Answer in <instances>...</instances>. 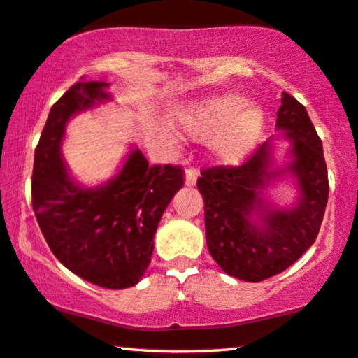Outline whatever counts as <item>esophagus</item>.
I'll list each match as a JSON object with an SVG mask.
<instances>
[{
  "instance_id": "esophagus-1",
  "label": "esophagus",
  "mask_w": 358,
  "mask_h": 358,
  "mask_svg": "<svg viewBox=\"0 0 358 358\" xmlns=\"http://www.w3.org/2000/svg\"><path fill=\"white\" fill-rule=\"evenodd\" d=\"M196 180H198V170L189 167L186 169L185 172V185L188 186V188H193V186L196 185Z\"/></svg>"
}]
</instances>
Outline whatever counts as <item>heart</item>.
Segmentation results:
<instances>
[{
	"label": "heart",
	"mask_w": 358,
	"mask_h": 358,
	"mask_svg": "<svg viewBox=\"0 0 358 358\" xmlns=\"http://www.w3.org/2000/svg\"><path fill=\"white\" fill-rule=\"evenodd\" d=\"M181 128L194 139H210V155L224 165H235L253 149L263 128V113L245 105L240 95L224 94L206 99L186 110Z\"/></svg>",
	"instance_id": "b5f03b06"
}]
</instances>
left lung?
<instances>
[{
  "mask_svg": "<svg viewBox=\"0 0 358 358\" xmlns=\"http://www.w3.org/2000/svg\"><path fill=\"white\" fill-rule=\"evenodd\" d=\"M280 102L275 128L290 144V162L274 164V136L240 167L208 169L198 180L209 253L224 273L246 282L269 279L294 264L315 243L328 204L321 139L299 100L284 92ZM284 176L294 180L297 199L278 208L267 189Z\"/></svg>",
  "mask_w": 358,
  "mask_h": 358,
  "instance_id": "obj_1",
  "label": "left lung"
}]
</instances>
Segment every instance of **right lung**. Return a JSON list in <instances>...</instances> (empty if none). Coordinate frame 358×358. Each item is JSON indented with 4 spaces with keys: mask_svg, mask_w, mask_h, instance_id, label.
Masks as SVG:
<instances>
[{
    "mask_svg": "<svg viewBox=\"0 0 358 358\" xmlns=\"http://www.w3.org/2000/svg\"><path fill=\"white\" fill-rule=\"evenodd\" d=\"M108 85L79 80L50 110L35 149L32 206L59 263L90 284L120 290L143 279L164 210L183 186V170L149 165L131 145L122 169L105 183L84 186L71 177L62 157L66 124L110 102Z\"/></svg>",
    "mask_w": 358,
    "mask_h": 358,
    "instance_id": "add662e5",
    "label": "right lung"
}]
</instances>
